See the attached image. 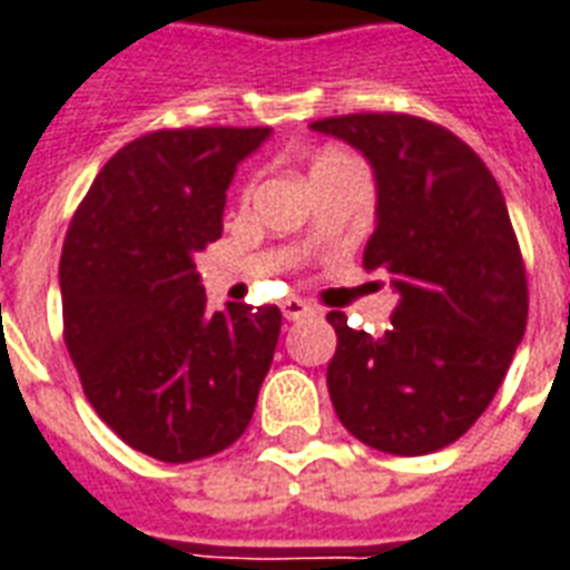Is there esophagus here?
<instances>
[{"label":"esophagus","instance_id":"34e87169","mask_svg":"<svg viewBox=\"0 0 570 570\" xmlns=\"http://www.w3.org/2000/svg\"><path fill=\"white\" fill-rule=\"evenodd\" d=\"M281 311H284L286 320H302V317H311V314H317V307L307 305V302H302V298H284V305H281Z\"/></svg>","mask_w":570,"mask_h":570}]
</instances>
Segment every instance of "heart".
<instances>
[{
	"label": "heart",
	"instance_id": "b5f03b06",
	"mask_svg": "<svg viewBox=\"0 0 570 570\" xmlns=\"http://www.w3.org/2000/svg\"><path fill=\"white\" fill-rule=\"evenodd\" d=\"M323 159H332V156H323ZM323 159H320V163H323Z\"/></svg>",
	"mask_w": 570,
	"mask_h": 570
}]
</instances>
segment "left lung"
Wrapping results in <instances>:
<instances>
[{
  "instance_id": "8db88e82",
  "label": "left lung",
  "mask_w": 570,
  "mask_h": 570,
  "mask_svg": "<svg viewBox=\"0 0 570 570\" xmlns=\"http://www.w3.org/2000/svg\"><path fill=\"white\" fill-rule=\"evenodd\" d=\"M311 129L347 141L374 168L377 226L362 265L390 274L399 293L381 338L328 311L335 414L381 453H435L487 411L529 320L504 196L462 138L423 117L341 114Z\"/></svg>"
}]
</instances>
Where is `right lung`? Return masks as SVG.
I'll list each match as a JSON object with an SVG mask.
<instances>
[{
    "mask_svg": "<svg viewBox=\"0 0 570 570\" xmlns=\"http://www.w3.org/2000/svg\"><path fill=\"white\" fill-rule=\"evenodd\" d=\"M268 126L159 129L102 166L62 244V335L92 411L159 462L244 435L281 311H208L193 256L217 242L232 175Z\"/></svg>",
    "mask_w": 570,
    "mask_h": 570,
    "instance_id": "1",
    "label": "right lung"
}]
</instances>
